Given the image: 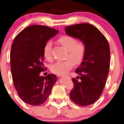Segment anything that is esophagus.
Listing matches in <instances>:
<instances>
[{"label":"esophagus","instance_id":"34e87169","mask_svg":"<svg viewBox=\"0 0 124 124\" xmlns=\"http://www.w3.org/2000/svg\"><path fill=\"white\" fill-rule=\"evenodd\" d=\"M64 76H62V75H57V77H63Z\"/></svg>","mask_w":124,"mask_h":124}]
</instances>
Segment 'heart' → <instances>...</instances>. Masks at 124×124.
I'll list each match as a JSON object with an SVG mask.
<instances>
[{
	"mask_svg": "<svg viewBox=\"0 0 124 124\" xmlns=\"http://www.w3.org/2000/svg\"><path fill=\"white\" fill-rule=\"evenodd\" d=\"M58 43L67 52L65 59L62 62H57L50 67L51 72L57 75H63L67 73L74 67V65H78L84 60L87 50L86 44L84 42H77V40L70 35H63L57 39ZM44 57L47 61L52 62L53 56L52 54V43L46 42L43 48Z\"/></svg>",
	"mask_w": 124,
	"mask_h": 124,
	"instance_id": "1",
	"label": "heart"
}]
</instances>
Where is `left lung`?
<instances>
[{"label":"left lung","mask_w":124,"mask_h":124,"mask_svg":"<svg viewBox=\"0 0 124 124\" xmlns=\"http://www.w3.org/2000/svg\"><path fill=\"white\" fill-rule=\"evenodd\" d=\"M65 32L86 45L84 60L75 71L79 76L72 78L74 86L70 97L78 106H89L100 97L106 85L110 63L109 44L104 35L91 24L67 26Z\"/></svg>","instance_id":"left-lung-1"}]
</instances>
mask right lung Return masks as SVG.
I'll use <instances>...</instances> for the list:
<instances>
[{
  "instance_id": "obj_1",
  "label": "right lung",
  "mask_w": 124,
  "mask_h": 124,
  "mask_svg": "<svg viewBox=\"0 0 124 124\" xmlns=\"http://www.w3.org/2000/svg\"><path fill=\"white\" fill-rule=\"evenodd\" d=\"M59 32L42 25H32L21 31L14 39L10 54V65L14 86L20 98L26 103L39 106L51 93L57 77L39 76L45 71L43 48L47 41Z\"/></svg>"
}]
</instances>
